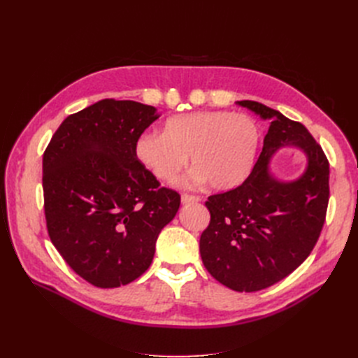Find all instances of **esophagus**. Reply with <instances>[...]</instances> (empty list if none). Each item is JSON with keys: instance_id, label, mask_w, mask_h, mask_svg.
<instances>
[{"instance_id": "34e87169", "label": "esophagus", "mask_w": 358, "mask_h": 358, "mask_svg": "<svg viewBox=\"0 0 358 358\" xmlns=\"http://www.w3.org/2000/svg\"><path fill=\"white\" fill-rule=\"evenodd\" d=\"M200 197L197 196H191V194H182V203L183 204H189V203H199Z\"/></svg>"}]
</instances>
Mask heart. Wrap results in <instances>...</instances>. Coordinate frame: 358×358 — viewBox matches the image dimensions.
Here are the masks:
<instances>
[{
	"label": "heart",
	"instance_id": "heart-1",
	"mask_svg": "<svg viewBox=\"0 0 358 358\" xmlns=\"http://www.w3.org/2000/svg\"><path fill=\"white\" fill-rule=\"evenodd\" d=\"M259 145V129L243 113L206 110L167 119L164 133L149 131L136 142L138 161L162 182H175L188 164L189 183L218 191L236 188L249 176Z\"/></svg>",
	"mask_w": 358,
	"mask_h": 358
}]
</instances>
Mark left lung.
I'll list each match as a JSON object with an SVG mask.
<instances>
[{"mask_svg":"<svg viewBox=\"0 0 358 358\" xmlns=\"http://www.w3.org/2000/svg\"><path fill=\"white\" fill-rule=\"evenodd\" d=\"M270 121L263 150L248 179L206 201L210 222L200 237L208 272L239 292L264 289L305 262L326 221L330 167L326 154L305 125L270 107L237 101ZM299 147L308 164L300 178L276 180L268 170L279 148Z\"/></svg>","mask_w":358,"mask_h":358,"instance_id":"left-lung-1","label":"left lung"}]
</instances>
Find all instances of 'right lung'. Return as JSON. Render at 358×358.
I'll use <instances>...</instances> for the list:
<instances>
[{"label":"right lung","mask_w":358,"mask_h":358,"mask_svg":"<svg viewBox=\"0 0 358 358\" xmlns=\"http://www.w3.org/2000/svg\"><path fill=\"white\" fill-rule=\"evenodd\" d=\"M158 117L154 106L106 99L64 119L43 155L50 241L99 288L142 276L179 210V194L136 157L137 138Z\"/></svg>","instance_id":"add662e5"}]
</instances>
